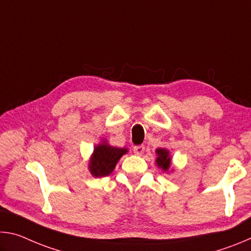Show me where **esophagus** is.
Listing matches in <instances>:
<instances>
[{"mask_svg":"<svg viewBox=\"0 0 251 251\" xmlns=\"http://www.w3.org/2000/svg\"><path fill=\"white\" fill-rule=\"evenodd\" d=\"M144 151H145V146L144 145H138L134 147V152L136 155L142 156L144 154Z\"/></svg>","mask_w":251,"mask_h":251,"instance_id":"34e87169","label":"esophagus"}]
</instances>
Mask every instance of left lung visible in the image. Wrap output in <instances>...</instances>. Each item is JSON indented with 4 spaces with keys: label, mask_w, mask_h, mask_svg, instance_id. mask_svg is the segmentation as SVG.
Here are the masks:
<instances>
[{
    "label": "left lung",
    "mask_w": 251,
    "mask_h": 251,
    "mask_svg": "<svg viewBox=\"0 0 251 251\" xmlns=\"http://www.w3.org/2000/svg\"><path fill=\"white\" fill-rule=\"evenodd\" d=\"M156 152L157 155H158V157H157L156 159L157 166L166 172L169 168V166H171V157H169V151L164 150V148H159V150L156 151Z\"/></svg>",
    "instance_id": "8db88e82"
}]
</instances>
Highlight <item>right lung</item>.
I'll list each match as a JSON object with an SVG mask.
<instances>
[{
  "label": "right lung",
  "mask_w": 251,
  "mask_h": 251,
  "mask_svg": "<svg viewBox=\"0 0 251 251\" xmlns=\"http://www.w3.org/2000/svg\"><path fill=\"white\" fill-rule=\"evenodd\" d=\"M126 152V148L113 147L106 143L96 146L90 163L92 175L95 177L108 176L114 171L117 161Z\"/></svg>",
  "instance_id": "1"
}]
</instances>
